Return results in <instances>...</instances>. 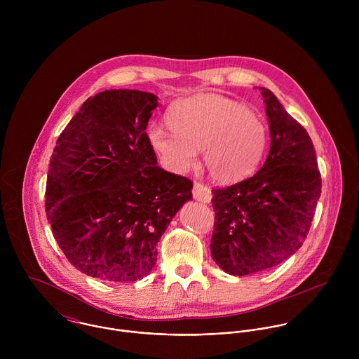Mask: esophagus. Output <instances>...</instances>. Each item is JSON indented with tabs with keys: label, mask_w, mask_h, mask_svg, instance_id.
<instances>
[{
	"label": "esophagus",
	"mask_w": 359,
	"mask_h": 359,
	"mask_svg": "<svg viewBox=\"0 0 359 359\" xmlns=\"http://www.w3.org/2000/svg\"><path fill=\"white\" fill-rule=\"evenodd\" d=\"M192 192H194V198L196 201L203 202V203H210V201H211V191L205 184L195 182Z\"/></svg>",
	"instance_id": "esophagus-1"
}]
</instances>
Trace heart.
Returning <instances> with one entry per match:
<instances>
[{
  "instance_id": "obj_1",
  "label": "heart",
  "mask_w": 359,
  "mask_h": 359,
  "mask_svg": "<svg viewBox=\"0 0 359 359\" xmlns=\"http://www.w3.org/2000/svg\"><path fill=\"white\" fill-rule=\"evenodd\" d=\"M171 131L149 130L151 145L174 171H185L203 151L208 175L219 184L242 181L256 171L266 149L264 123L245 104L217 94H201L171 104Z\"/></svg>"
}]
</instances>
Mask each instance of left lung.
Masks as SVG:
<instances>
[{
    "label": "left lung",
    "mask_w": 359,
    "mask_h": 359,
    "mask_svg": "<svg viewBox=\"0 0 359 359\" xmlns=\"http://www.w3.org/2000/svg\"><path fill=\"white\" fill-rule=\"evenodd\" d=\"M271 147L253 177L212 189L215 212L210 252L231 275L264 272L304 243L320 196L322 180L307 130L272 91L259 87Z\"/></svg>",
    "instance_id": "obj_1"
}]
</instances>
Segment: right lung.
<instances>
[{
    "instance_id": "add662e5",
    "label": "right lung",
    "mask_w": 359,
    "mask_h": 359,
    "mask_svg": "<svg viewBox=\"0 0 359 359\" xmlns=\"http://www.w3.org/2000/svg\"><path fill=\"white\" fill-rule=\"evenodd\" d=\"M157 97L107 90L60 133L50 161L46 212L69 262L106 282H135L194 182L157 165L147 134Z\"/></svg>"
}]
</instances>
